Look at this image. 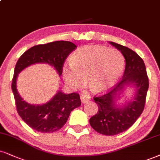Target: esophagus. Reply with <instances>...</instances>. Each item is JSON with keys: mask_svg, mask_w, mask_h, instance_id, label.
Instances as JSON below:
<instances>
[{"mask_svg": "<svg viewBox=\"0 0 160 160\" xmlns=\"http://www.w3.org/2000/svg\"><path fill=\"white\" fill-rule=\"evenodd\" d=\"M80 100H81V102L82 103H86V102H88L90 100V97L85 94H81L80 95Z\"/></svg>", "mask_w": 160, "mask_h": 160, "instance_id": "esophagus-1", "label": "esophagus"}]
</instances>
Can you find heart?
Here are the masks:
<instances>
[{
	"mask_svg": "<svg viewBox=\"0 0 160 160\" xmlns=\"http://www.w3.org/2000/svg\"><path fill=\"white\" fill-rule=\"evenodd\" d=\"M70 66L62 68V75L68 86L80 87L86 82L93 92H102L114 86L122 75L125 60L115 48L87 46L71 57Z\"/></svg>",
	"mask_w": 160,
	"mask_h": 160,
	"instance_id": "b5f03b06",
	"label": "heart"
}]
</instances>
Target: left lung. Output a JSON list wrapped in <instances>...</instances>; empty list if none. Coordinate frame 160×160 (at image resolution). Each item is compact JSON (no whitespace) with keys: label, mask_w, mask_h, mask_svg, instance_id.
Returning <instances> with one entry per match:
<instances>
[{"label":"left lung","mask_w":160,"mask_h":160,"mask_svg":"<svg viewBox=\"0 0 160 160\" xmlns=\"http://www.w3.org/2000/svg\"><path fill=\"white\" fill-rule=\"evenodd\" d=\"M120 50L125 59V68L122 80L106 93L94 97L98 106L96 114L90 118L91 126L97 132L114 136L131 128L145 108L149 82L144 61L131 48L110 42ZM134 83L137 87L136 98L125 108H117L113 99L125 83ZM120 95V94H118ZM119 98V97H118Z\"/></svg>","instance_id":"1"}]
</instances>
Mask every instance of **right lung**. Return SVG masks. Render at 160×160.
I'll list each match as a JSON object with an SVG mask.
<instances>
[{"instance_id": "add662e5", "label": "right lung", "mask_w": 160, "mask_h": 160, "mask_svg": "<svg viewBox=\"0 0 160 160\" xmlns=\"http://www.w3.org/2000/svg\"><path fill=\"white\" fill-rule=\"evenodd\" d=\"M76 48L73 43L64 40L40 44L26 51L16 63L12 89L17 112L26 124L38 132L52 133L60 130L66 124L71 112L81 105L80 95L77 92L66 94L59 92L46 104L30 105L23 100L16 88L18 74L32 64L46 62L54 66L60 75L65 60Z\"/></svg>"}]
</instances>
